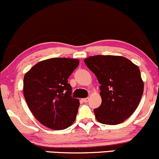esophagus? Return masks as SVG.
I'll return each mask as SVG.
<instances>
[{
  "label": "esophagus",
  "mask_w": 159,
  "mask_h": 159,
  "mask_svg": "<svg viewBox=\"0 0 159 159\" xmlns=\"http://www.w3.org/2000/svg\"><path fill=\"white\" fill-rule=\"evenodd\" d=\"M89 100V98H83V101L84 102H88Z\"/></svg>",
  "instance_id": "esophagus-1"
}]
</instances>
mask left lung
Returning <instances> with one entry per match:
<instances>
[{"label": "left lung", "mask_w": 159, "mask_h": 159, "mask_svg": "<svg viewBox=\"0 0 159 159\" xmlns=\"http://www.w3.org/2000/svg\"><path fill=\"white\" fill-rule=\"evenodd\" d=\"M84 62L101 84L102 104L94 109L97 120L116 125L130 117L144 89L138 66L126 57L114 55L92 56Z\"/></svg>", "instance_id": "left-lung-1"}]
</instances>
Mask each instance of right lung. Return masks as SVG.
Here are the masks:
<instances>
[{
  "instance_id": "add662e5",
  "label": "right lung",
  "mask_w": 159,
  "mask_h": 159,
  "mask_svg": "<svg viewBox=\"0 0 159 159\" xmlns=\"http://www.w3.org/2000/svg\"><path fill=\"white\" fill-rule=\"evenodd\" d=\"M79 64L78 59L50 58L37 63L25 74V99L32 114L45 127L60 130L74 122L80 101L71 96L67 79Z\"/></svg>"
}]
</instances>
